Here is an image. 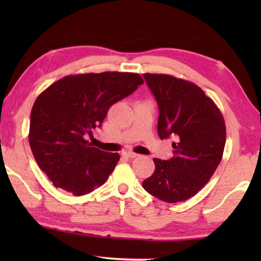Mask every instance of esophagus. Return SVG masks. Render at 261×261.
<instances>
[{"mask_svg":"<svg viewBox=\"0 0 261 261\" xmlns=\"http://www.w3.org/2000/svg\"><path fill=\"white\" fill-rule=\"evenodd\" d=\"M122 155H123V156H126V158H137V156H138L137 153L130 152V151L123 152V153H122Z\"/></svg>","mask_w":261,"mask_h":261,"instance_id":"1","label":"esophagus"}]
</instances>
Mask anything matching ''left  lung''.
I'll return each mask as SVG.
<instances>
[{"label":"left lung","instance_id":"left-lung-1","mask_svg":"<svg viewBox=\"0 0 261 261\" xmlns=\"http://www.w3.org/2000/svg\"><path fill=\"white\" fill-rule=\"evenodd\" d=\"M159 107V138H173V156L153 159L155 170L142 181L148 194L167 203L187 201L210 180L222 159L226 124L220 109L191 82L144 73Z\"/></svg>","mask_w":261,"mask_h":261}]
</instances>
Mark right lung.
Segmentation results:
<instances>
[{
    "label": "right lung",
    "instance_id": "add662e5",
    "mask_svg": "<svg viewBox=\"0 0 261 261\" xmlns=\"http://www.w3.org/2000/svg\"><path fill=\"white\" fill-rule=\"evenodd\" d=\"M142 83L140 74L132 72L70 74L38 96L28 140L39 167L56 188L82 196L108 179L120 154L92 147L85 138L101 126L114 103Z\"/></svg>",
    "mask_w": 261,
    "mask_h": 261
}]
</instances>
